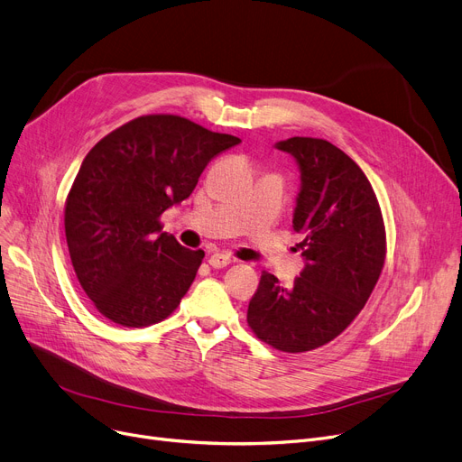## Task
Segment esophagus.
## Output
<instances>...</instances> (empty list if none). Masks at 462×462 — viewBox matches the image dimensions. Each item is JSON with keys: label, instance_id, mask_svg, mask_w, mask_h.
Segmentation results:
<instances>
[{"label": "esophagus", "instance_id": "obj_1", "mask_svg": "<svg viewBox=\"0 0 462 462\" xmlns=\"http://www.w3.org/2000/svg\"><path fill=\"white\" fill-rule=\"evenodd\" d=\"M234 262V258L226 253H215L209 256V265L215 270H221V268H226V265H230Z\"/></svg>", "mask_w": 462, "mask_h": 462}]
</instances>
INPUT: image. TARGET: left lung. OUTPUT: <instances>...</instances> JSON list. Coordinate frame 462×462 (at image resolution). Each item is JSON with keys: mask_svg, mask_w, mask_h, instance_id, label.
<instances>
[{"mask_svg": "<svg viewBox=\"0 0 462 462\" xmlns=\"http://www.w3.org/2000/svg\"><path fill=\"white\" fill-rule=\"evenodd\" d=\"M301 172L294 230L305 268L290 288L268 272L260 277L247 322L281 352L328 345L365 307L385 260V226L363 170L328 140L294 136L277 142Z\"/></svg>", "mask_w": 462, "mask_h": 462, "instance_id": "8db88e82", "label": "left lung"}]
</instances>
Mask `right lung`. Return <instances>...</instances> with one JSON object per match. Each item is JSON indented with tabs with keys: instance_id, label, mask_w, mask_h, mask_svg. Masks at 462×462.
<instances>
[{
	"instance_id": "1",
	"label": "right lung",
	"mask_w": 462,
	"mask_h": 462,
	"mask_svg": "<svg viewBox=\"0 0 462 462\" xmlns=\"http://www.w3.org/2000/svg\"><path fill=\"white\" fill-rule=\"evenodd\" d=\"M239 142L181 116L152 114L89 150L67 194L65 237L80 286L110 322L145 328L178 309L204 251L181 247L159 218Z\"/></svg>"
}]
</instances>
